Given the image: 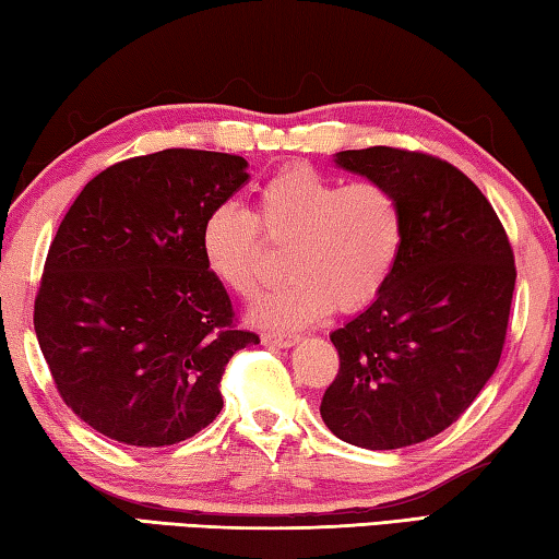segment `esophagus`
<instances>
[{
    "label": "esophagus",
    "mask_w": 559,
    "mask_h": 559,
    "mask_svg": "<svg viewBox=\"0 0 559 559\" xmlns=\"http://www.w3.org/2000/svg\"><path fill=\"white\" fill-rule=\"evenodd\" d=\"M261 340H263V345L281 349V347L296 345L298 343V335H290V333H263Z\"/></svg>",
    "instance_id": "1"
}]
</instances>
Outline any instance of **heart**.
<instances>
[{
    "mask_svg": "<svg viewBox=\"0 0 559 559\" xmlns=\"http://www.w3.org/2000/svg\"><path fill=\"white\" fill-rule=\"evenodd\" d=\"M286 246V286L261 298L251 320L261 328L298 330L330 310L365 308L380 296L396 266L404 214L390 187L349 182L298 165L281 169L259 187L253 210L219 204L200 234L202 259L212 276L239 298L261 286L263 240Z\"/></svg>",
    "mask_w": 559,
    "mask_h": 559,
    "instance_id": "b5f03b06",
    "label": "heart"
}]
</instances>
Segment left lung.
<instances>
[{"mask_svg": "<svg viewBox=\"0 0 559 559\" xmlns=\"http://www.w3.org/2000/svg\"><path fill=\"white\" fill-rule=\"evenodd\" d=\"M335 163L392 189L404 239L380 296L330 333L340 370L320 416L353 447H412L451 427L493 377L513 249L484 192L447 159L367 147L343 150Z\"/></svg>", "mask_w": 559, "mask_h": 559, "instance_id": "1", "label": "left lung"}]
</instances>
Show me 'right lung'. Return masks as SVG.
<instances>
[{
	"label": "right lung",
	"mask_w": 559,
	"mask_h": 559,
	"mask_svg": "<svg viewBox=\"0 0 559 559\" xmlns=\"http://www.w3.org/2000/svg\"><path fill=\"white\" fill-rule=\"evenodd\" d=\"M239 155L163 150L103 169L56 231L34 330L66 406L128 447H173L216 419L236 349L231 300L202 224L246 185Z\"/></svg>",
	"instance_id": "right-lung-1"
}]
</instances>
